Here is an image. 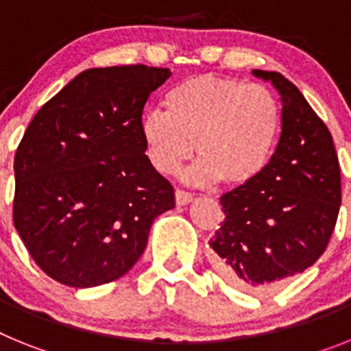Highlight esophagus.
Instances as JSON below:
<instances>
[{
  "instance_id": "obj_1",
  "label": "esophagus",
  "mask_w": 351,
  "mask_h": 351,
  "mask_svg": "<svg viewBox=\"0 0 351 351\" xmlns=\"http://www.w3.org/2000/svg\"><path fill=\"white\" fill-rule=\"evenodd\" d=\"M193 198H195V195L188 193V191H184V190L176 191V204H178V206H186V204H190Z\"/></svg>"
}]
</instances>
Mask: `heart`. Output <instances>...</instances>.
I'll list each match as a JSON object with an SVG mask.
<instances>
[{"label":"heart","mask_w":351,"mask_h":351,"mask_svg":"<svg viewBox=\"0 0 351 351\" xmlns=\"http://www.w3.org/2000/svg\"><path fill=\"white\" fill-rule=\"evenodd\" d=\"M281 108L271 89L241 80L193 77L165 95V110L142 117L145 153L161 173H176L197 145L195 184L243 186L269 165L280 138Z\"/></svg>","instance_id":"heart-1"}]
</instances>
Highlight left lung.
Returning a JSON list of instances; mask_svg holds the SVG:
<instances>
[{
	"mask_svg": "<svg viewBox=\"0 0 351 351\" xmlns=\"http://www.w3.org/2000/svg\"><path fill=\"white\" fill-rule=\"evenodd\" d=\"M281 98V135L255 181L219 198L225 221L209 241L214 267L244 288H269L324 255L341 206L332 135L302 93L278 71H251Z\"/></svg>",
	"mask_w": 351,
	"mask_h": 351,
	"instance_id": "obj_1",
	"label": "left lung"
}]
</instances>
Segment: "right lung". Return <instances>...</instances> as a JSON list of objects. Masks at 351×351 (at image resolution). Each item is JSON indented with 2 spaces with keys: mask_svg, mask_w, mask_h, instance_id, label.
<instances>
[{
  "mask_svg": "<svg viewBox=\"0 0 351 351\" xmlns=\"http://www.w3.org/2000/svg\"><path fill=\"white\" fill-rule=\"evenodd\" d=\"M172 71L91 68L27 126L14 160V225L38 267L66 287L110 283L137 263L173 188L145 156L142 110Z\"/></svg>",
  "mask_w": 351,
  "mask_h": 351,
  "instance_id": "right-lung-1",
  "label": "right lung"
}]
</instances>
